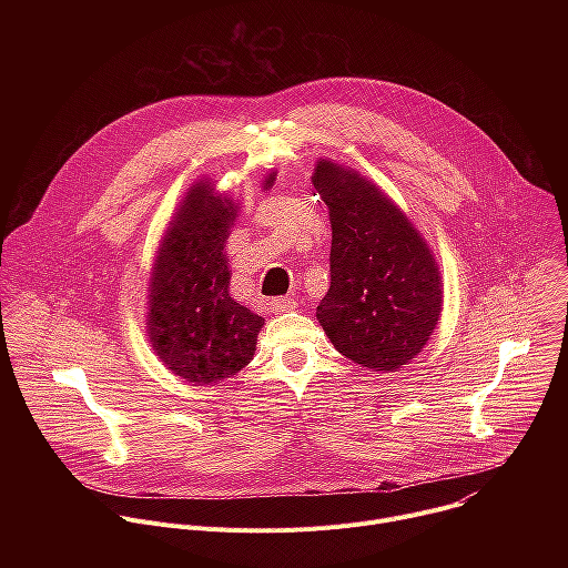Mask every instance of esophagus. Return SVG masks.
<instances>
[{
	"label": "esophagus",
	"mask_w": 568,
	"mask_h": 568,
	"mask_svg": "<svg viewBox=\"0 0 568 568\" xmlns=\"http://www.w3.org/2000/svg\"><path fill=\"white\" fill-rule=\"evenodd\" d=\"M270 305H272L274 312H287V310L296 307V301L290 298V296H283V298H274Z\"/></svg>",
	"instance_id": "34e87169"
}]
</instances>
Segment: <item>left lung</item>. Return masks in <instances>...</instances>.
<instances>
[{
    "label": "left lung",
    "instance_id": "obj_1",
    "mask_svg": "<svg viewBox=\"0 0 568 568\" xmlns=\"http://www.w3.org/2000/svg\"><path fill=\"white\" fill-rule=\"evenodd\" d=\"M312 184L333 224L321 328L355 364L397 371L425 348L440 318L438 263L409 217L357 171L318 159Z\"/></svg>",
    "mask_w": 568,
    "mask_h": 568
}]
</instances>
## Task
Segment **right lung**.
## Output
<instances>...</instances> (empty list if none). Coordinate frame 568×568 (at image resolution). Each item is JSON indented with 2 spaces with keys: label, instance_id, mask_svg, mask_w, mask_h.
Returning <instances> with one entry per match:
<instances>
[{
  "label": "right lung",
  "instance_id": "1",
  "mask_svg": "<svg viewBox=\"0 0 568 568\" xmlns=\"http://www.w3.org/2000/svg\"><path fill=\"white\" fill-rule=\"evenodd\" d=\"M272 171L263 189L274 186ZM237 204L195 182L161 240L148 287L145 328L154 355L182 379L217 384L245 368L265 318L229 294L226 240Z\"/></svg>",
  "mask_w": 568,
  "mask_h": 568
}]
</instances>
